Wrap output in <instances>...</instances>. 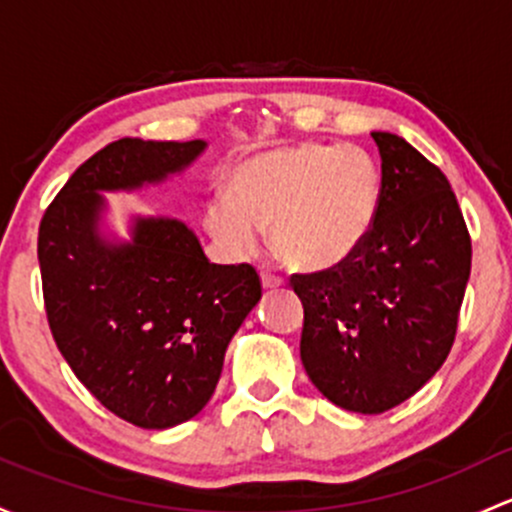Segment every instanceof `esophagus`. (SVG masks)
<instances>
[{
  "mask_svg": "<svg viewBox=\"0 0 512 512\" xmlns=\"http://www.w3.org/2000/svg\"><path fill=\"white\" fill-rule=\"evenodd\" d=\"M260 277H262V287H265V289L284 287V279L282 277H274V274H270V272H262Z\"/></svg>",
  "mask_w": 512,
  "mask_h": 512,
  "instance_id": "obj_1",
  "label": "esophagus"
}]
</instances>
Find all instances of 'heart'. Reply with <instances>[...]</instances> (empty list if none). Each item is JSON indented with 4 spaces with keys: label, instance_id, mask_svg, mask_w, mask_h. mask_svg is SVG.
I'll return each instance as SVG.
<instances>
[{
    "label": "heart",
    "instance_id": "1",
    "mask_svg": "<svg viewBox=\"0 0 512 512\" xmlns=\"http://www.w3.org/2000/svg\"><path fill=\"white\" fill-rule=\"evenodd\" d=\"M383 203V174L363 149L292 144L238 161L225 196L211 198L203 223L225 250L250 255L260 230L287 267L326 272L370 238Z\"/></svg>",
    "mask_w": 512,
    "mask_h": 512
}]
</instances>
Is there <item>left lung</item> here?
<instances>
[{
    "instance_id": "8db88e82",
    "label": "left lung",
    "mask_w": 512,
    "mask_h": 512,
    "mask_svg": "<svg viewBox=\"0 0 512 512\" xmlns=\"http://www.w3.org/2000/svg\"><path fill=\"white\" fill-rule=\"evenodd\" d=\"M383 203L358 252L294 274L304 304L301 363L333 405L380 414L444 365L471 274V238L449 181L392 132H373Z\"/></svg>"
}]
</instances>
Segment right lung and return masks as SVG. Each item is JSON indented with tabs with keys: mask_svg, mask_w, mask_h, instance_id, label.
<instances>
[{
	"mask_svg": "<svg viewBox=\"0 0 512 512\" xmlns=\"http://www.w3.org/2000/svg\"><path fill=\"white\" fill-rule=\"evenodd\" d=\"M206 147L117 139L78 166L39 228L58 351L107 410L142 429L176 427L208 405L262 287L255 267L213 265L176 218L132 215L129 240L107 233L102 193L161 184Z\"/></svg>",
	"mask_w": 512,
	"mask_h": 512,
	"instance_id": "1",
	"label": "right lung"
}]
</instances>
